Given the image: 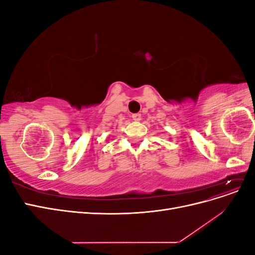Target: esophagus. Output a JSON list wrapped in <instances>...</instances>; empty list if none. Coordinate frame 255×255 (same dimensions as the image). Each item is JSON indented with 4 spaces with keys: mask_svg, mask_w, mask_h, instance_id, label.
<instances>
[{
    "mask_svg": "<svg viewBox=\"0 0 255 255\" xmlns=\"http://www.w3.org/2000/svg\"><path fill=\"white\" fill-rule=\"evenodd\" d=\"M132 118L134 121H140L141 120V114L137 113V114H133L132 115Z\"/></svg>",
    "mask_w": 255,
    "mask_h": 255,
    "instance_id": "esophagus-1",
    "label": "esophagus"
}]
</instances>
